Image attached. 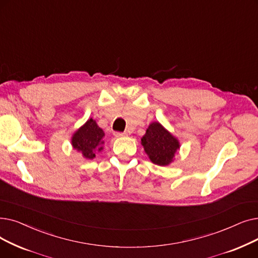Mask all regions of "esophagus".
<instances>
[{
    "label": "esophagus",
    "mask_w": 258,
    "mask_h": 258,
    "mask_svg": "<svg viewBox=\"0 0 258 258\" xmlns=\"http://www.w3.org/2000/svg\"><path fill=\"white\" fill-rule=\"evenodd\" d=\"M114 137L115 138H124V137H127V133H125V132H115Z\"/></svg>",
    "instance_id": "1"
}]
</instances>
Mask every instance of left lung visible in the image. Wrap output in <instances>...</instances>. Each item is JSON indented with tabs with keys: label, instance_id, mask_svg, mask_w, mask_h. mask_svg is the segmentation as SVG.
Here are the masks:
<instances>
[{
	"label": "left lung",
	"instance_id": "8db88e82",
	"mask_svg": "<svg viewBox=\"0 0 258 258\" xmlns=\"http://www.w3.org/2000/svg\"><path fill=\"white\" fill-rule=\"evenodd\" d=\"M141 141L146 154L157 166L170 165L180 148L177 138L158 121L151 122Z\"/></svg>",
	"mask_w": 258,
	"mask_h": 258
}]
</instances>
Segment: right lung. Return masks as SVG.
I'll use <instances>...</instances> for the list:
<instances>
[{
    "label": "right lung",
    "instance_id": "1",
    "mask_svg": "<svg viewBox=\"0 0 258 258\" xmlns=\"http://www.w3.org/2000/svg\"><path fill=\"white\" fill-rule=\"evenodd\" d=\"M105 132L96 124L95 119L90 117L83 126L72 134V148L87 159H93L96 152L104 149Z\"/></svg>",
    "mask_w": 258,
    "mask_h": 258
}]
</instances>
